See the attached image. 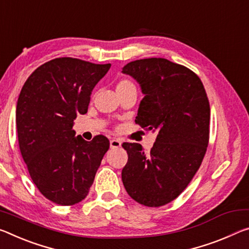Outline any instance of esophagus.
<instances>
[{
  "mask_svg": "<svg viewBox=\"0 0 249 249\" xmlns=\"http://www.w3.org/2000/svg\"><path fill=\"white\" fill-rule=\"evenodd\" d=\"M121 145H122L121 141L117 140V139H112L109 142L110 148H118V147H121Z\"/></svg>",
  "mask_w": 249,
  "mask_h": 249,
  "instance_id": "esophagus-1",
  "label": "esophagus"
}]
</instances>
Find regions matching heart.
<instances>
[{"instance_id": "1", "label": "heart", "mask_w": 249, "mask_h": 249, "mask_svg": "<svg viewBox=\"0 0 249 249\" xmlns=\"http://www.w3.org/2000/svg\"><path fill=\"white\" fill-rule=\"evenodd\" d=\"M132 89H136V88H135V85H134V83L129 80H121L116 84V92L117 93L125 92V90H128Z\"/></svg>"}]
</instances>
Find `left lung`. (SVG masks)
Here are the masks:
<instances>
[{
    "instance_id": "obj_1",
    "label": "left lung",
    "mask_w": 249,
    "mask_h": 249,
    "mask_svg": "<svg viewBox=\"0 0 249 249\" xmlns=\"http://www.w3.org/2000/svg\"><path fill=\"white\" fill-rule=\"evenodd\" d=\"M124 74L141 85L135 123L157 133L149 154L137 143H123L128 155L122 180L128 195L144 206L174 200L198 171L210 140L211 107L200 78L166 58L126 64Z\"/></svg>"
}]
</instances>
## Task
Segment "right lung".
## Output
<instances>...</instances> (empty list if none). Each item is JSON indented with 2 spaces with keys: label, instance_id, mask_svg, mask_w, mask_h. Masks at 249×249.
<instances>
[{
  "label": "right lung",
  "instance_id": "add662e5",
  "mask_svg": "<svg viewBox=\"0 0 249 249\" xmlns=\"http://www.w3.org/2000/svg\"><path fill=\"white\" fill-rule=\"evenodd\" d=\"M110 64L73 57L46 62L30 75L19 93L17 128L30 176L47 199L62 206L89 194L109 141L75 136L74 120L88 112L93 89Z\"/></svg>",
  "mask_w": 249,
  "mask_h": 249
}]
</instances>
